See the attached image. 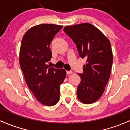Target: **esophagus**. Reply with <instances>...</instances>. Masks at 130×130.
Instances as JSON below:
<instances>
[{"mask_svg": "<svg viewBox=\"0 0 130 130\" xmlns=\"http://www.w3.org/2000/svg\"><path fill=\"white\" fill-rule=\"evenodd\" d=\"M72 73H73V72H72V70L67 71V75H70V74H72Z\"/></svg>", "mask_w": 130, "mask_h": 130, "instance_id": "esophagus-1", "label": "esophagus"}]
</instances>
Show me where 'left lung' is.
<instances>
[{
  "instance_id": "obj_1",
  "label": "left lung",
  "mask_w": 130,
  "mask_h": 130,
  "mask_svg": "<svg viewBox=\"0 0 130 130\" xmlns=\"http://www.w3.org/2000/svg\"><path fill=\"white\" fill-rule=\"evenodd\" d=\"M63 31L75 43L79 56L87 60L81 82L76 91L81 102L90 104L102 96L108 82L113 63V54L108 39L88 23L67 26Z\"/></svg>"
}]
</instances>
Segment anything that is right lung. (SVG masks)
I'll list each match as a JSON object with an SVG mask.
<instances>
[{"mask_svg":"<svg viewBox=\"0 0 130 130\" xmlns=\"http://www.w3.org/2000/svg\"><path fill=\"white\" fill-rule=\"evenodd\" d=\"M62 26L40 24L30 28L23 37L19 62L28 86L40 103L54 106L60 98V85L66 76L64 69L50 67V44Z\"/></svg>","mask_w":130,"mask_h":130,"instance_id":"right-lung-1","label":"right lung"}]
</instances>
